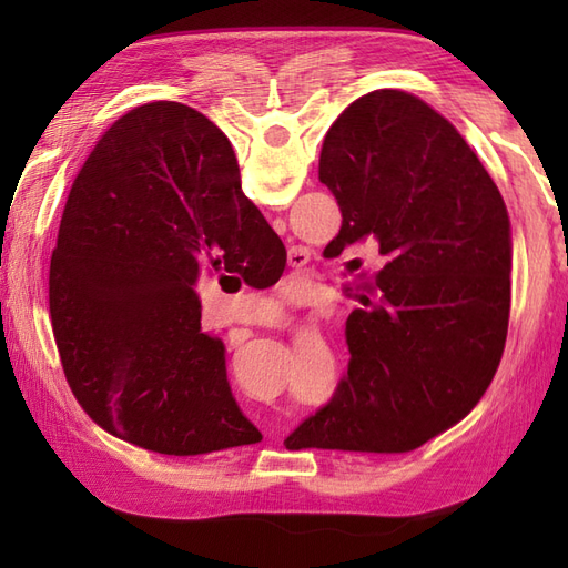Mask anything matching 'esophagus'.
Listing matches in <instances>:
<instances>
[{"mask_svg":"<svg viewBox=\"0 0 568 568\" xmlns=\"http://www.w3.org/2000/svg\"><path fill=\"white\" fill-rule=\"evenodd\" d=\"M307 261H310V248L293 246L291 251H287V263H291L293 268H303Z\"/></svg>","mask_w":568,"mask_h":568,"instance_id":"obj_1","label":"esophagus"}]
</instances>
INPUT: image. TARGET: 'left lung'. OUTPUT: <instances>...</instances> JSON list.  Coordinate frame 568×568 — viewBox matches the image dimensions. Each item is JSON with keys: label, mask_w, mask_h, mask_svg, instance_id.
<instances>
[{"label": "left lung", "mask_w": 568, "mask_h": 568, "mask_svg": "<svg viewBox=\"0 0 568 568\" xmlns=\"http://www.w3.org/2000/svg\"><path fill=\"white\" fill-rule=\"evenodd\" d=\"M320 180L342 210L329 241L336 256L376 244L385 265L354 283L361 307L346 320V378L287 444L413 452L462 422L500 366L508 207L449 119L403 90H373L346 106L324 136Z\"/></svg>", "instance_id": "8db88e82"}]
</instances>
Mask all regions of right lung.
Instances as JSON below:
<instances>
[{
  "mask_svg": "<svg viewBox=\"0 0 568 568\" xmlns=\"http://www.w3.org/2000/svg\"><path fill=\"white\" fill-rule=\"evenodd\" d=\"M285 261L207 116L151 102L116 119L70 187L48 277L55 346L80 407L155 454L261 442L229 390L222 339L200 327L192 285L212 265L263 291Z\"/></svg>",
  "mask_w": 568,
  "mask_h": 568,
  "instance_id": "obj_1",
  "label": "right lung"
}]
</instances>
